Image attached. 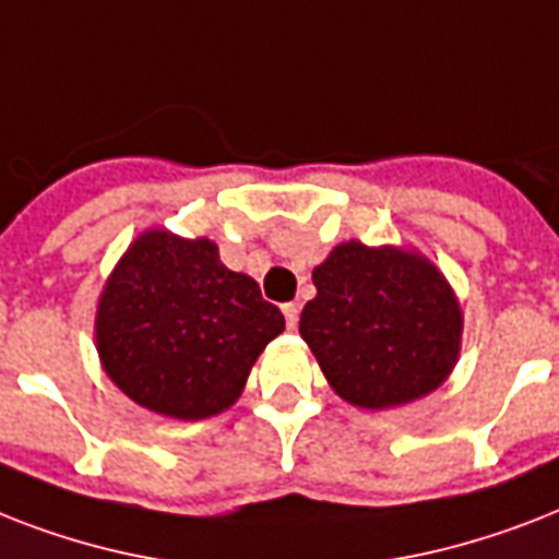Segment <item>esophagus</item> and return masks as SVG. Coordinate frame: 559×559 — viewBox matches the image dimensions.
Here are the masks:
<instances>
[{"label": "esophagus", "mask_w": 559, "mask_h": 559, "mask_svg": "<svg viewBox=\"0 0 559 559\" xmlns=\"http://www.w3.org/2000/svg\"><path fill=\"white\" fill-rule=\"evenodd\" d=\"M281 310H284V319H287L289 331H296V328H298V305H296V301H289V305H284Z\"/></svg>", "instance_id": "obj_1"}]
</instances>
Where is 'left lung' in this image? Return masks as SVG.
Returning a JSON list of instances; mask_svg holds the SVG:
<instances>
[{"mask_svg":"<svg viewBox=\"0 0 559 559\" xmlns=\"http://www.w3.org/2000/svg\"><path fill=\"white\" fill-rule=\"evenodd\" d=\"M313 284L298 333L350 406H406L443 385L459 362L464 313L426 254L348 240L316 266Z\"/></svg>","mask_w":559,"mask_h":559,"instance_id":"left-lung-1","label":"left lung"}]
</instances>
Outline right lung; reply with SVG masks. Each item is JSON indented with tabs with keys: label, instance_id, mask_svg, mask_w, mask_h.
Here are the masks:
<instances>
[{
	"label": "right lung",
	"instance_id": "1",
	"mask_svg": "<svg viewBox=\"0 0 559 559\" xmlns=\"http://www.w3.org/2000/svg\"><path fill=\"white\" fill-rule=\"evenodd\" d=\"M284 316L219 261L209 237L147 228L100 289L95 348L107 377L147 412L202 420L235 406Z\"/></svg>",
	"mask_w": 559,
	"mask_h": 559
}]
</instances>
